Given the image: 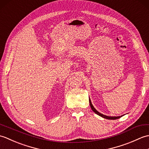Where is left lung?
Returning a JSON list of instances; mask_svg holds the SVG:
<instances>
[{
	"instance_id": "left-lung-1",
	"label": "left lung",
	"mask_w": 149,
	"mask_h": 149,
	"mask_svg": "<svg viewBox=\"0 0 149 149\" xmlns=\"http://www.w3.org/2000/svg\"><path fill=\"white\" fill-rule=\"evenodd\" d=\"M89 102H90V107H91V109L93 110V111L95 113H96L97 115L100 116L101 117H102V118H106V119H108V120H116V119L120 118V117H122V116H108L104 115H103V114L99 113V111H97L95 109V107H93V106L92 105V104H91V100H90V98H89Z\"/></svg>"
}]
</instances>
